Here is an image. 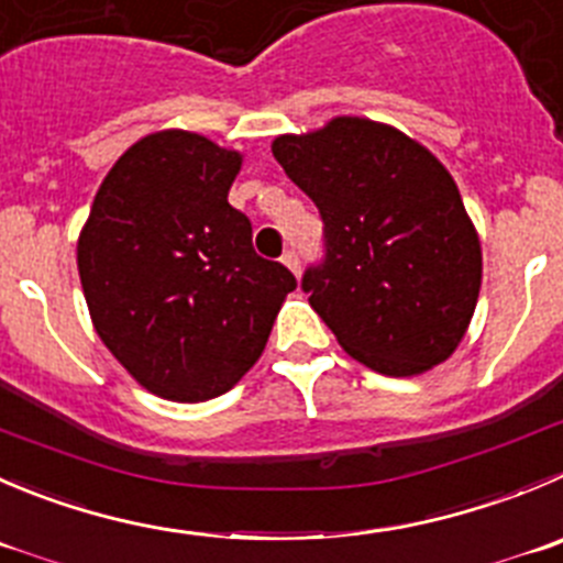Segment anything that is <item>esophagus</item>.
<instances>
[{"instance_id": "1", "label": "esophagus", "mask_w": 563, "mask_h": 563, "mask_svg": "<svg viewBox=\"0 0 563 563\" xmlns=\"http://www.w3.org/2000/svg\"><path fill=\"white\" fill-rule=\"evenodd\" d=\"M282 262H285V265L290 267L292 273L301 271V256H298V251H296V249H287L285 254H282Z\"/></svg>"}]
</instances>
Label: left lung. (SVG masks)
Segmentation results:
<instances>
[{"label":"left lung","instance_id":"8db88e82","mask_svg":"<svg viewBox=\"0 0 563 563\" xmlns=\"http://www.w3.org/2000/svg\"><path fill=\"white\" fill-rule=\"evenodd\" d=\"M273 157L323 221L301 290L340 345L395 378L445 362L481 290L478 234L445 165L367 118L276 137Z\"/></svg>","mask_w":563,"mask_h":563}]
</instances>
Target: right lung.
I'll use <instances>...</instances> for the list:
<instances>
[{"label": "right lung", "mask_w": 563, "mask_h": 563, "mask_svg": "<svg viewBox=\"0 0 563 563\" xmlns=\"http://www.w3.org/2000/svg\"><path fill=\"white\" fill-rule=\"evenodd\" d=\"M240 154L192 132L137 141L112 165L79 234L77 265L101 342L168 400L232 389L298 287L229 205Z\"/></svg>", "instance_id": "add662e5"}]
</instances>
